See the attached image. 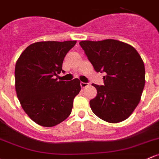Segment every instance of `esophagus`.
<instances>
[{
  "mask_svg": "<svg viewBox=\"0 0 159 159\" xmlns=\"http://www.w3.org/2000/svg\"><path fill=\"white\" fill-rule=\"evenodd\" d=\"M88 83H84V82H81V87L82 88H86L87 86H88Z\"/></svg>",
  "mask_w": 159,
  "mask_h": 159,
  "instance_id": "34e87169",
  "label": "esophagus"
}]
</instances>
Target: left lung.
Segmentation results:
<instances>
[{
	"mask_svg": "<svg viewBox=\"0 0 159 159\" xmlns=\"http://www.w3.org/2000/svg\"><path fill=\"white\" fill-rule=\"evenodd\" d=\"M97 72H105L104 85H92L97 96L90 101L93 113L111 123L126 120L141 99L146 83L145 66L133 46L116 39L79 43Z\"/></svg>",
	"mask_w": 159,
	"mask_h": 159,
	"instance_id": "1",
	"label": "left lung"
}]
</instances>
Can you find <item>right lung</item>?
Listing matches in <instances>:
<instances>
[{
	"instance_id": "obj_1",
	"label": "right lung",
	"mask_w": 159,
	"mask_h": 159,
	"mask_svg": "<svg viewBox=\"0 0 159 159\" xmlns=\"http://www.w3.org/2000/svg\"><path fill=\"white\" fill-rule=\"evenodd\" d=\"M73 41L37 42L25 49L15 66V89L21 107L30 119L52 127L68 117L81 91L78 78L57 81L65 56Z\"/></svg>"
}]
</instances>
